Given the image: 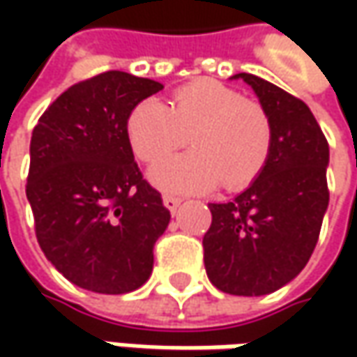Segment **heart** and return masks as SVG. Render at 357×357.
Listing matches in <instances>:
<instances>
[{
	"label": "heart",
	"mask_w": 357,
	"mask_h": 357,
	"mask_svg": "<svg viewBox=\"0 0 357 357\" xmlns=\"http://www.w3.org/2000/svg\"><path fill=\"white\" fill-rule=\"evenodd\" d=\"M248 127H250V129H248V135H252V139H256L258 143H264V130H262V125H260V121H258L256 115L252 117V123H250ZM171 190H174L172 186Z\"/></svg>",
	"instance_id": "heart-1"
}]
</instances>
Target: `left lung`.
I'll list each match as a JSON object with an SVG mask.
<instances>
[{"label":"left lung","instance_id":"left-lung-1","mask_svg":"<svg viewBox=\"0 0 357 357\" xmlns=\"http://www.w3.org/2000/svg\"><path fill=\"white\" fill-rule=\"evenodd\" d=\"M160 89L125 71L91 77L49 105L31 135L25 192L37 242L67 280L97 294L141 288L171 220L127 132L132 109Z\"/></svg>","mask_w":357,"mask_h":357}]
</instances>
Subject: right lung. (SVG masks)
Segmentation results:
<instances>
[{
	"label": "right lung",
	"instance_id": "obj_1",
	"mask_svg": "<svg viewBox=\"0 0 357 357\" xmlns=\"http://www.w3.org/2000/svg\"><path fill=\"white\" fill-rule=\"evenodd\" d=\"M270 125L262 171L242 195L211 204L202 238L208 280L232 296L276 292L300 274L314 250L328 208V141L302 101L252 75Z\"/></svg>",
	"mask_w": 357,
	"mask_h": 357
}]
</instances>
